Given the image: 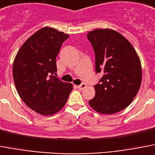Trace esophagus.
<instances>
[{
  "label": "esophagus",
  "mask_w": 155,
  "mask_h": 155,
  "mask_svg": "<svg viewBox=\"0 0 155 155\" xmlns=\"http://www.w3.org/2000/svg\"><path fill=\"white\" fill-rule=\"evenodd\" d=\"M86 87H87V85H86V83H81L80 85L78 86V88H79V90H83V89H85Z\"/></svg>",
  "instance_id": "1"
}]
</instances>
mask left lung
I'll use <instances>...</instances> for the list:
<instances>
[{"mask_svg": "<svg viewBox=\"0 0 155 155\" xmlns=\"http://www.w3.org/2000/svg\"><path fill=\"white\" fill-rule=\"evenodd\" d=\"M87 37L95 53L96 72L104 74L89 104L101 114H115L130 105L139 91L140 60L130 41L113 29H95Z\"/></svg>", "mask_w": 155, "mask_h": 155, "instance_id": "left-lung-1", "label": "left lung"}]
</instances>
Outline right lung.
Masks as SVG:
<instances>
[{"mask_svg":"<svg viewBox=\"0 0 155 155\" xmlns=\"http://www.w3.org/2000/svg\"><path fill=\"white\" fill-rule=\"evenodd\" d=\"M68 34L44 27L20 48L13 64V79L18 95L31 109L43 115H52L66 104L72 83L54 75L56 57Z\"/></svg>","mask_w":155,"mask_h":155,"instance_id":"1","label":"right lung"}]
</instances>
